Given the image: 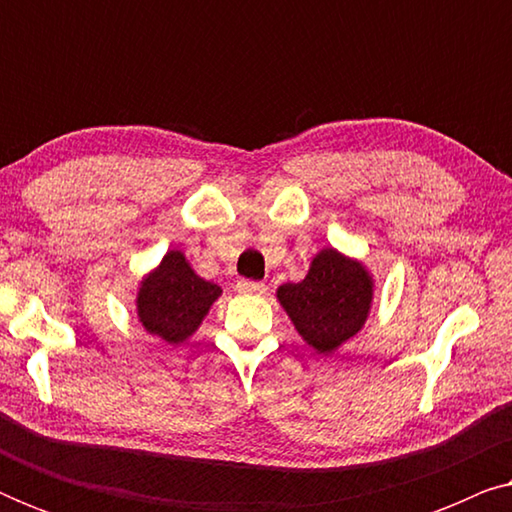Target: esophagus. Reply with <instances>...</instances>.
I'll list each match as a JSON object with an SVG mask.
<instances>
[{"label": "esophagus", "instance_id": "1", "mask_svg": "<svg viewBox=\"0 0 512 512\" xmlns=\"http://www.w3.org/2000/svg\"><path fill=\"white\" fill-rule=\"evenodd\" d=\"M237 291L247 293V296H263L265 284L263 282H251V279H240V282H237Z\"/></svg>", "mask_w": 512, "mask_h": 512}]
</instances>
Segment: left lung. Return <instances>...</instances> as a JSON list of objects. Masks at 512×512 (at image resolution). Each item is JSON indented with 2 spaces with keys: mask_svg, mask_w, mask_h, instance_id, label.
I'll return each instance as SVG.
<instances>
[{
  "mask_svg": "<svg viewBox=\"0 0 512 512\" xmlns=\"http://www.w3.org/2000/svg\"><path fill=\"white\" fill-rule=\"evenodd\" d=\"M373 293L375 282L366 265L328 247L312 258L303 282L279 286L277 300L300 338L328 356L361 331Z\"/></svg>",
  "mask_w": 512,
  "mask_h": 512,
  "instance_id": "obj_1",
  "label": "left lung"
}]
</instances>
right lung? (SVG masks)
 Returning a JSON list of instances; mask_svg holds the SVG:
<instances>
[{"label":"right lung","instance_id":"1","mask_svg":"<svg viewBox=\"0 0 512 512\" xmlns=\"http://www.w3.org/2000/svg\"><path fill=\"white\" fill-rule=\"evenodd\" d=\"M219 296V284L202 279L184 251L170 249L158 268L139 282L137 319L146 333L167 345H181L198 331Z\"/></svg>","mask_w":512,"mask_h":512}]
</instances>
